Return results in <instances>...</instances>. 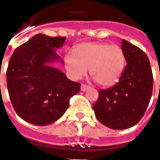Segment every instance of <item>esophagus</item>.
<instances>
[{
  "label": "esophagus",
  "instance_id": "esophagus-1",
  "mask_svg": "<svg viewBox=\"0 0 160 160\" xmlns=\"http://www.w3.org/2000/svg\"><path fill=\"white\" fill-rule=\"evenodd\" d=\"M89 88H90L89 86H87V85H84V84H82V85H81V87H80V90L82 91V92H85V91L88 90Z\"/></svg>",
  "mask_w": 160,
  "mask_h": 160
}]
</instances>
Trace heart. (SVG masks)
<instances>
[{
    "label": "heart",
    "instance_id": "heart-1",
    "mask_svg": "<svg viewBox=\"0 0 160 160\" xmlns=\"http://www.w3.org/2000/svg\"><path fill=\"white\" fill-rule=\"evenodd\" d=\"M64 60L73 79L82 78L89 68L92 77L103 87H111L118 82L126 63L121 47L104 42L80 44L73 49V54L68 53Z\"/></svg>",
    "mask_w": 160,
    "mask_h": 160
}]
</instances>
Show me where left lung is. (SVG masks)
<instances>
[{
    "label": "left lung",
    "mask_w": 160,
    "mask_h": 160,
    "mask_svg": "<svg viewBox=\"0 0 160 160\" xmlns=\"http://www.w3.org/2000/svg\"><path fill=\"white\" fill-rule=\"evenodd\" d=\"M127 66L118 83L100 90L93 104L98 120L112 129L134 126L144 116L151 99L153 78L148 56L137 46L122 39Z\"/></svg>",
    "instance_id": "obj_1"
}]
</instances>
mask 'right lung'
Returning a JSON list of instances; mask_svg holds the SVG:
<instances>
[{"label": "right lung", "mask_w": 160, "mask_h": 160, "mask_svg": "<svg viewBox=\"0 0 160 160\" xmlns=\"http://www.w3.org/2000/svg\"><path fill=\"white\" fill-rule=\"evenodd\" d=\"M65 37L39 33L14 50L7 70L9 97L16 113L30 123L45 126L58 120L80 92V84L49 63L62 61L56 50Z\"/></svg>", "instance_id": "add662e5"}]
</instances>
